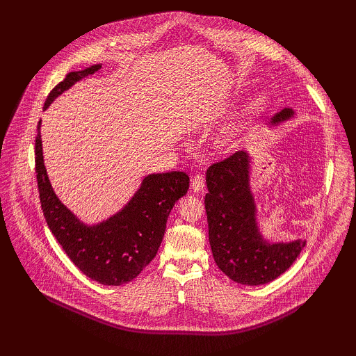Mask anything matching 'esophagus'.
<instances>
[{"label": "esophagus", "instance_id": "1", "mask_svg": "<svg viewBox=\"0 0 356 356\" xmlns=\"http://www.w3.org/2000/svg\"><path fill=\"white\" fill-rule=\"evenodd\" d=\"M191 188L195 193H199L204 189V177L202 175H196L193 179H192V183H191Z\"/></svg>", "mask_w": 356, "mask_h": 356}]
</instances>
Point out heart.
I'll return each instance as SVG.
<instances>
[{"mask_svg":"<svg viewBox=\"0 0 356 356\" xmlns=\"http://www.w3.org/2000/svg\"><path fill=\"white\" fill-rule=\"evenodd\" d=\"M239 136H241V125L232 124L219 136L218 145L222 149H225V152H231V149H234L238 145Z\"/></svg>","mask_w":356,"mask_h":356,"instance_id":"1","label":"heart"}]
</instances>
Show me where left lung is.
<instances>
[{
  "mask_svg": "<svg viewBox=\"0 0 356 356\" xmlns=\"http://www.w3.org/2000/svg\"><path fill=\"white\" fill-rule=\"evenodd\" d=\"M290 108L273 118L278 124L293 117ZM209 244L219 270L235 283L259 286L286 273L300 255L306 241L270 244L261 236L255 202L250 189V156L236 152L213 163L207 172Z\"/></svg>",
  "mask_w": 356,
  "mask_h": 356,
  "instance_id": "obj_1",
  "label": "left lung"
}]
</instances>
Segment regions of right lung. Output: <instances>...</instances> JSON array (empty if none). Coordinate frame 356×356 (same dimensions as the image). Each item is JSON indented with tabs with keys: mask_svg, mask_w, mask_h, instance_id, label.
Masks as SVG:
<instances>
[{
	"mask_svg": "<svg viewBox=\"0 0 356 356\" xmlns=\"http://www.w3.org/2000/svg\"><path fill=\"white\" fill-rule=\"evenodd\" d=\"M99 69L101 65H93L67 73L50 90L44 109L73 83ZM34 156L43 215L72 263L86 277L104 286H121L134 280L156 257L168 215L175 203L189 191V176L184 172L148 175L122 211L98 225L86 227L51 189L43 163L40 121Z\"/></svg>",
	"mask_w": 356,
	"mask_h": 356,
	"instance_id": "obj_1",
	"label": "right lung"
}]
</instances>
